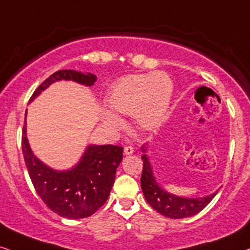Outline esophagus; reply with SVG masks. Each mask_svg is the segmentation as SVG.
<instances>
[{"label": "esophagus", "mask_w": 250, "mask_h": 250, "mask_svg": "<svg viewBox=\"0 0 250 250\" xmlns=\"http://www.w3.org/2000/svg\"><path fill=\"white\" fill-rule=\"evenodd\" d=\"M134 153V147L130 146V145H128V146L125 147V156H128V154H131Z\"/></svg>", "instance_id": "obj_1"}]
</instances>
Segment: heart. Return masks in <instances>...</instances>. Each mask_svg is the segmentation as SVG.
Returning <instances> with one entry per match:
<instances>
[{
	"instance_id": "1",
	"label": "heart",
	"mask_w": 250,
	"mask_h": 250,
	"mask_svg": "<svg viewBox=\"0 0 250 250\" xmlns=\"http://www.w3.org/2000/svg\"><path fill=\"white\" fill-rule=\"evenodd\" d=\"M173 83L165 72L130 75L113 85L108 93V105L118 114L135 115L143 129L157 128L168 112ZM110 110H104L103 118L109 127H118L121 119Z\"/></svg>"
}]
</instances>
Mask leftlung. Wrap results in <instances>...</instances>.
I'll use <instances>...</instances> for the list:
<instances>
[{
	"instance_id": "obj_1",
	"label": "left lung",
	"mask_w": 250,
	"mask_h": 250,
	"mask_svg": "<svg viewBox=\"0 0 250 250\" xmlns=\"http://www.w3.org/2000/svg\"><path fill=\"white\" fill-rule=\"evenodd\" d=\"M142 152L144 153L142 156V160H143V172H142L141 178L142 190L147 203L163 216L172 218V219H181V218L195 216L196 213L203 210L216 196L218 190L204 197H182V196L173 195L166 191L154 178L150 158L146 154V145L142 146Z\"/></svg>"
}]
</instances>
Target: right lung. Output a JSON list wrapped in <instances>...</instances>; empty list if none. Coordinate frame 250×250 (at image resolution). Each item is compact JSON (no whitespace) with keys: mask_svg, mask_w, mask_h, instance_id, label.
<instances>
[{"mask_svg":"<svg viewBox=\"0 0 250 250\" xmlns=\"http://www.w3.org/2000/svg\"><path fill=\"white\" fill-rule=\"evenodd\" d=\"M60 81H72L92 86L97 76L76 70L56 71L34 91L30 103L53 83ZM21 147L28 175L38 195L53 212L69 219L92 216L105 204L114 183L116 168L123 157L121 146L91 144L85 148L80 162L70 169H54L41 162L31 150L26 135V120L23 127Z\"/></svg>","mask_w":250,"mask_h":250,"instance_id":"right-lung-1","label":"right lung"}]
</instances>
